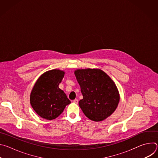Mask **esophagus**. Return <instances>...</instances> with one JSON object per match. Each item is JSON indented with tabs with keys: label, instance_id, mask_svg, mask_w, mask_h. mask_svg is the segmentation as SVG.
Listing matches in <instances>:
<instances>
[{
	"label": "esophagus",
	"instance_id": "34e87169",
	"mask_svg": "<svg viewBox=\"0 0 158 158\" xmlns=\"http://www.w3.org/2000/svg\"><path fill=\"white\" fill-rule=\"evenodd\" d=\"M73 102H74V103H76V104H77V103H78V100H77V99H74V100L73 101Z\"/></svg>",
	"mask_w": 158,
	"mask_h": 158
}]
</instances>
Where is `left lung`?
I'll return each instance as SVG.
<instances>
[{
  "label": "left lung",
  "instance_id": "8db88e82",
  "mask_svg": "<svg viewBox=\"0 0 158 158\" xmlns=\"http://www.w3.org/2000/svg\"><path fill=\"white\" fill-rule=\"evenodd\" d=\"M74 74L83 96L79 105L85 116L96 122L110 116L119 101L113 81L101 69H77Z\"/></svg>",
  "mask_w": 158,
  "mask_h": 158
}]
</instances>
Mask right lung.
<instances>
[{
    "label": "right lung",
    "instance_id": "add662e5",
    "mask_svg": "<svg viewBox=\"0 0 158 158\" xmlns=\"http://www.w3.org/2000/svg\"><path fill=\"white\" fill-rule=\"evenodd\" d=\"M64 72L58 69L44 73L35 82L31 94V104L41 118L52 120L71 103L64 92L59 89Z\"/></svg>",
    "mask_w": 158,
    "mask_h": 158
}]
</instances>
